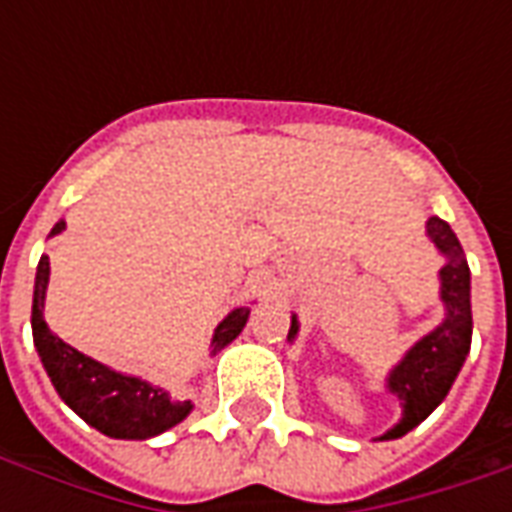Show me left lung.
Segmentation results:
<instances>
[{
    "mask_svg": "<svg viewBox=\"0 0 512 512\" xmlns=\"http://www.w3.org/2000/svg\"><path fill=\"white\" fill-rule=\"evenodd\" d=\"M428 238L436 244L447 263L439 271L441 301H444V321L425 334L419 343L406 351L397 367L386 378V389L403 403V417L395 428L386 430L381 441L400 439L428 417L433 408L450 392L452 381L461 373L469 345H472V282L469 263L452 227L439 216L428 219ZM299 334V321L293 315L288 340Z\"/></svg>",
    "mask_w": 512,
    "mask_h": 512,
    "instance_id": "8db88e82",
    "label": "left lung"
}]
</instances>
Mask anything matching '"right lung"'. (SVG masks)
Returning a JSON list of instances; mask_svg holds the SVG:
<instances>
[{
  "label": "right lung",
  "instance_id": "obj_1",
  "mask_svg": "<svg viewBox=\"0 0 512 512\" xmlns=\"http://www.w3.org/2000/svg\"><path fill=\"white\" fill-rule=\"evenodd\" d=\"M65 230V222L54 224L51 235ZM49 288V255L40 257L35 274V299H32V337L35 348L57 395L79 417L112 439H150L164 430L175 428L189 417L191 400H172L161 386H153L136 376L117 373L112 367L95 362L82 351L62 343L43 321ZM249 318V307H238L224 318L211 340V354H219L241 334Z\"/></svg>",
  "mask_w": 512,
  "mask_h": 512
}]
</instances>
